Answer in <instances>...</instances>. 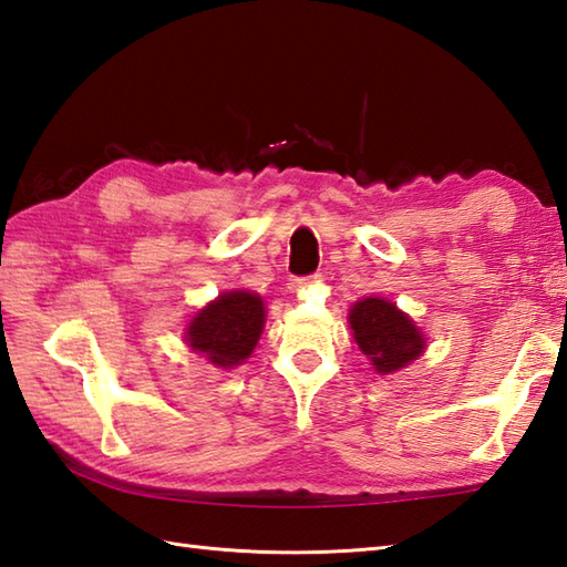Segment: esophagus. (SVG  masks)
Wrapping results in <instances>:
<instances>
[{"mask_svg": "<svg viewBox=\"0 0 567 567\" xmlns=\"http://www.w3.org/2000/svg\"><path fill=\"white\" fill-rule=\"evenodd\" d=\"M287 287H290V292L299 295V292H305V287H309V280L307 277H292V280L287 282Z\"/></svg>", "mask_w": 567, "mask_h": 567, "instance_id": "1", "label": "esophagus"}]
</instances>
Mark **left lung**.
I'll return each mask as SVG.
<instances>
[{
	"label": "left lung",
	"mask_w": 567,
	"mask_h": 567,
	"mask_svg": "<svg viewBox=\"0 0 567 567\" xmlns=\"http://www.w3.org/2000/svg\"><path fill=\"white\" fill-rule=\"evenodd\" d=\"M348 323H351L358 348L380 375L406 368L426 348L424 333L390 299H360L348 315Z\"/></svg>",
	"instance_id": "8db88e82"
}]
</instances>
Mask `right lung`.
I'll return each mask as SVG.
<instances>
[{
    "instance_id": "1",
    "label": "right lung",
    "mask_w": 567,
    "mask_h": 567,
    "mask_svg": "<svg viewBox=\"0 0 567 567\" xmlns=\"http://www.w3.org/2000/svg\"><path fill=\"white\" fill-rule=\"evenodd\" d=\"M265 327V305L256 292L231 290L189 321L185 341L216 368H236L252 353Z\"/></svg>"
}]
</instances>
